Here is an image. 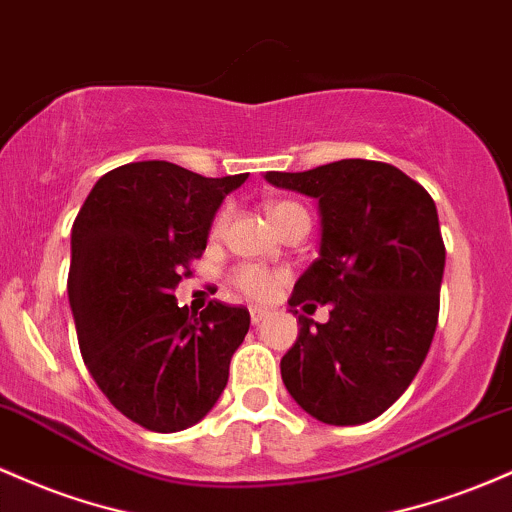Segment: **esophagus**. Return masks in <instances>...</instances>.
<instances>
[{
  "instance_id": "obj_1",
  "label": "esophagus",
  "mask_w": 512,
  "mask_h": 512,
  "mask_svg": "<svg viewBox=\"0 0 512 512\" xmlns=\"http://www.w3.org/2000/svg\"><path fill=\"white\" fill-rule=\"evenodd\" d=\"M267 316H269L267 308H260V306H252V308H250V320H252V325H260L262 320H265Z\"/></svg>"
}]
</instances>
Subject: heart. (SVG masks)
Listing matches in <instances>:
<instances>
[{"label":"heart","instance_id":"heart-1","mask_svg":"<svg viewBox=\"0 0 512 512\" xmlns=\"http://www.w3.org/2000/svg\"><path fill=\"white\" fill-rule=\"evenodd\" d=\"M267 216L274 226L284 228L291 218H296V216L308 218V213L301 204H296V201H269ZM226 223H228V211H221L216 216V221H213V235H221L223 228H226ZM233 284H235V289L243 291L245 296H252V299H265V296L272 294L274 286H277V277H274V274H269L267 269H262V267L245 265V267L235 269Z\"/></svg>","mask_w":512,"mask_h":512}]
</instances>
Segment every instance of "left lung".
<instances>
[{
    "instance_id": "obj_1",
    "label": "left lung",
    "mask_w": 512,
    "mask_h": 512,
    "mask_svg": "<svg viewBox=\"0 0 512 512\" xmlns=\"http://www.w3.org/2000/svg\"><path fill=\"white\" fill-rule=\"evenodd\" d=\"M265 179L318 199L320 257L289 306L330 308L328 323L299 316V338L282 357L286 391L320 423H369L411 386L435 335L445 272L435 201L374 160Z\"/></svg>"
}]
</instances>
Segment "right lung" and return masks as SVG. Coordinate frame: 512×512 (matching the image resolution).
I'll return each instance as SVG.
<instances>
[{"label": "right lung", "instance_id": "1", "mask_svg": "<svg viewBox=\"0 0 512 512\" xmlns=\"http://www.w3.org/2000/svg\"><path fill=\"white\" fill-rule=\"evenodd\" d=\"M245 179L131 162L94 184L72 223L67 296L82 359L111 406L140 428H192L226 389L250 313L211 301L196 316L172 291Z\"/></svg>", "mask_w": 512, "mask_h": 512}]
</instances>
